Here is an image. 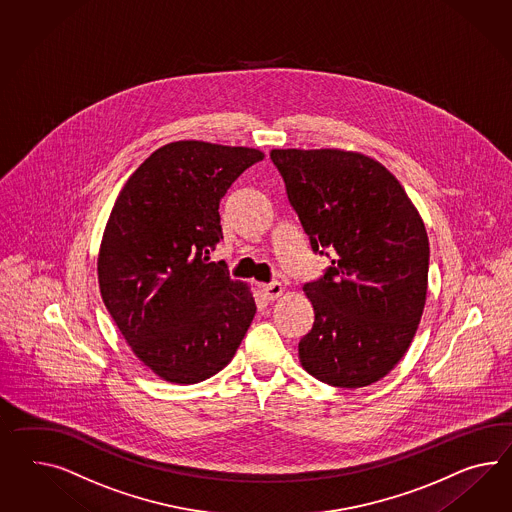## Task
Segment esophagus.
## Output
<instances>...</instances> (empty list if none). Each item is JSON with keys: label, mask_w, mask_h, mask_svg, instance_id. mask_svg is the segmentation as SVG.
Segmentation results:
<instances>
[{"label": "esophagus", "mask_w": 512, "mask_h": 512, "mask_svg": "<svg viewBox=\"0 0 512 512\" xmlns=\"http://www.w3.org/2000/svg\"><path fill=\"white\" fill-rule=\"evenodd\" d=\"M261 291H263V296L266 300H276V298L283 294L285 289H283L281 283H270V285H263Z\"/></svg>", "instance_id": "esophagus-1"}]
</instances>
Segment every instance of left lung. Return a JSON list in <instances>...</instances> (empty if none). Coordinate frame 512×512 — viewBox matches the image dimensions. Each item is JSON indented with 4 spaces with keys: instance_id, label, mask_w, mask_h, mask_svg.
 <instances>
[{
    "instance_id": "left-lung-1",
    "label": "left lung",
    "mask_w": 512,
    "mask_h": 512,
    "mask_svg": "<svg viewBox=\"0 0 512 512\" xmlns=\"http://www.w3.org/2000/svg\"><path fill=\"white\" fill-rule=\"evenodd\" d=\"M270 158L311 248L333 253L324 277L304 287L315 322L298 343L300 363L330 386H371L402 360L425 309L423 218L401 182L367 154L272 149Z\"/></svg>"
}]
</instances>
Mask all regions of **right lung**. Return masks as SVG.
<instances>
[{"label":"right lung","instance_id":"right-lung-1","mask_svg":"<svg viewBox=\"0 0 512 512\" xmlns=\"http://www.w3.org/2000/svg\"><path fill=\"white\" fill-rule=\"evenodd\" d=\"M264 152L182 139L126 180L100 249L98 287L134 356L171 384H197L233 360L255 317L248 283L208 255L220 199Z\"/></svg>","mask_w":512,"mask_h":512}]
</instances>
